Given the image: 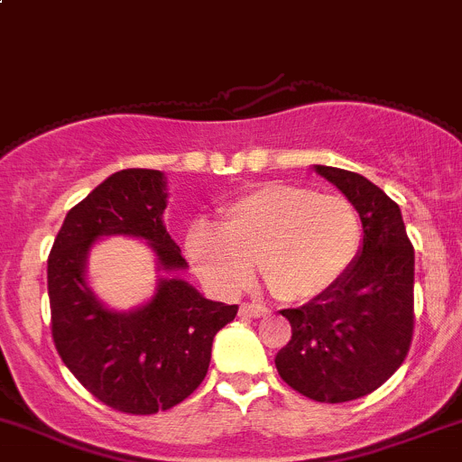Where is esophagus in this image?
Wrapping results in <instances>:
<instances>
[{"mask_svg":"<svg viewBox=\"0 0 462 462\" xmlns=\"http://www.w3.org/2000/svg\"><path fill=\"white\" fill-rule=\"evenodd\" d=\"M265 313H267V309H263V306H258V304L240 306V315H243V318H263Z\"/></svg>","mask_w":462,"mask_h":462,"instance_id":"esophagus-1","label":"esophagus"}]
</instances>
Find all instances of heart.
<instances>
[{"instance_id": "obj_1", "label": "heart", "mask_w": 462, "mask_h": 462, "mask_svg": "<svg viewBox=\"0 0 462 462\" xmlns=\"http://www.w3.org/2000/svg\"><path fill=\"white\" fill-rule=\"evenodd\" d=\"M360 247V219L337 195L300 186L256 188L222 213V228L197 222L186 254L213 290L234 294L258 263L267 290L281 301H309L345 276Z\"/></svg>"}]
</instances>
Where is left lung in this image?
Returning a JSON list of instances; mask_svg holds the SVG:
<instances>
[{
	"instance_id": "8db88e82",
	"label": "left lung",
	"mask_w": 462,
	"mask_h": 462,
	"mask_svg": "<svg viewBox=\"0 0 462 462\" xmlns=\"http://www.w3.org/2000/svg\"><path fill=\"white\" fill-rule=\"evenodd\" d=\"M313 170L356 208L363 245L331 290L281 310L292 337L274 363L281 379L304 397L342 403L374 393L411 349L415 252L402 210L379 186L349 170Z\"/></svg>"
}]
</instances>
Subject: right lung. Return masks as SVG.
<instances>
[{"label":"right lung","mask_w":462,"mask_h":462,"mask_svg":"<svg viewBox=\"0 0 462 462\" xmlns=\"http://www.w3.org/2000/svg\"><path fill=\"white\" fill-rule=\"evenodd\" d=\"M165 208V174L120 170L65 215L47 258L56 351L88 393L131 415L190 397L208 372L213 337L238 313L181 279L188 263L162 224ZM108 235L144 239L157 256V290L131 311L108 310L87 283V254Z\"/></svg>","instance_id":"1"}]
</instances>
